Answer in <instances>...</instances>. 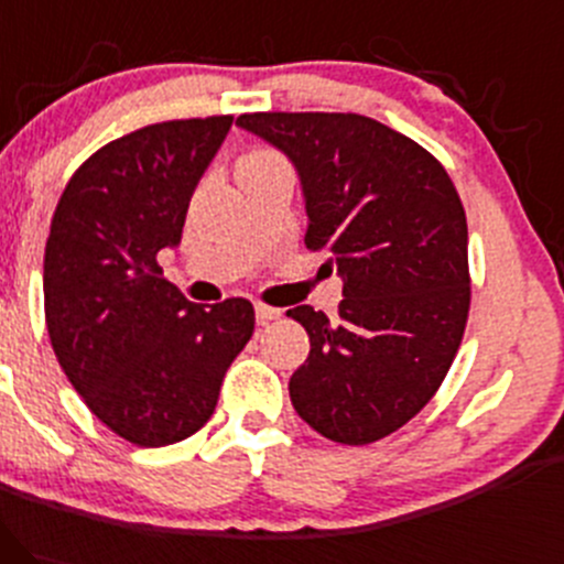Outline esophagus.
Listing matches in <instances>:
<instances>
[{
  "label": "esophagus",
  "instance_id": "obj_1",
  "mask_svg": "<svg viewBox=\"0 0 564 564\" xmlns=\"http://www.w3.org/2000/svg\"><path fill=\"white\" fill-rule=\"evenodd\" d=\"M280 316H282V308L265 306V303H256V319H258V325H269V322L280 319Z\"/></svg>",
  "mask_w": 564,
  "mask_h": 564
}]
</instances>
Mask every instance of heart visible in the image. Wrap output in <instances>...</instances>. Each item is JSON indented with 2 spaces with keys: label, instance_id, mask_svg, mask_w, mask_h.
Masks as SVG:
<instances>
[{
  "label": "heart",
  "instance_id": "1",
  "mask_svg": "<svg viewBox=\"0 0 564 564\" xmlns=\"http://www.w3.org/2000/svg\"><path fill=\"white\" fill-rule=\"evenodd\" d=\"M265 154H274V151H265V149H256V151H250V154H245V156H265Z\"/></svg>",
  "mask_w": 564,
  "mask_h": 564
}]
</instances>
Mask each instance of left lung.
<instances>
[{"label":"left lung","mask_w":564,"mask_h":564,"mask_svg":"<svg viewBox=\"0 0 564 564\" xmlns=\"http://www.w3.org/2000/svg\"><path fill=\"white\" fill-rule=\"evenodd\" d=\"M284 151L306 197L308 250L330 252L344 301L330 319L288 316L312 351L290 400L314 432L370 445L436 394L469 319V229L451 175L402 132L362 113L258 111L237 117Z\"/></svg>","instance_id":"8db88e82"}]
</instances>
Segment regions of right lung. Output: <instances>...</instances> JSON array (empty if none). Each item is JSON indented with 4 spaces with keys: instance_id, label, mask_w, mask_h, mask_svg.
I'll return each mask as SVG.
<instances>
[{
    "instance_id": "right-lung-1",
    "label": "right lung",
    "mask_w": 564,
    "mask_h": 564,
    "mask_svg": "<svg viewBox=\"0 0 564 564\" xmlns=\"http://www.w3.org/2000/svg\"><path fill=\"white\" fill-rule=\"evenodd\" d=\"M234 117L173 119L106 143L63 188L44 245V319L55 357L100 423L138 447L210 421L256 327L252 303L210 308L162 276L194 188Z\"/></svg>"
}]
</instances>
